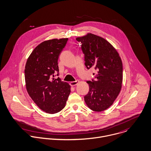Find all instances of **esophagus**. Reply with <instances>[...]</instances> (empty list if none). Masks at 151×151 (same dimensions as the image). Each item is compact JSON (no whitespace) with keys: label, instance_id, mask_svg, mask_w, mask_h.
<instances>
[{"label":"esophagus","instance_id":"34e87169","mask_svg":"<svg viewBox=\"0 0 151 151\" xmlns=\"http://www.w3.org/2000/svg\"><path fill=\"white\" fill-rule=\"evenodd\" d=\"M78 82H79L78 80H76V81H71V82L70 83V84L71 86L73 87V86H76V85L78 83Z\"/></svg>","mask_w":151,"mask_h":151}]
</instances>
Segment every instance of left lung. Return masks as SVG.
I'll return each instance as SVG.
<instances>
[{
	"label": "left lung",
	"mask_w": 151,
	"mask_h": 151,
	"mask_svg": "<svg viewBox=\"0 0 151 151\" xmlns=\"http://www.w3.org/2000/svg\"><path fill=\"white\" fill-rule=\"evenodd\" d=\"M76 40L81 43L87 68H94L97 71L95 81H87L89 91L84 96V101L92 111H105L113 104L121 91L122 59L114 46L100 36L87 33Z\"/></svg>",
	"instance_id": "left-lung-1"
}]
</instances>
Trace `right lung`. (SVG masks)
I'll list each match as a JSON object with an SVG mask.
<instances>
[{
    "mask_svg": "<svg viewBox=\"0 0 151 151\" xmlns=\"http://www.w3.org/2000/svg\"><path fill=\"white\" fill-rule=\"evenodd\" d=\"M67 41L68 38H63L42 42L29 55L25 64L27 91L37 106L48 114L64 109L70 94L68 83L59 77L52 78L59 72L58 58Z\"/></svg>",
    "mask_w": 151,
    "mask_h": 151,
    "instance_id": "1",
    "label": "right lung"
}]
</instances>
